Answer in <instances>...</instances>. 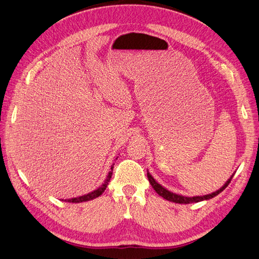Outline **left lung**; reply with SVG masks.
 Segmentation results:
<instances>
[{
    "label": "left lung",
    "mask_w": 259,
    "mask_h": 259,
    "mask_svg": "<svg viewBox=\"0 0 259 259\" xmlns=\"http://www.w3.org/2000/svg\"><path fill=\"white\" fill-rule=\"evenodd\" d=\"M233 177V176H232ZM232 177L229 178V180L225 183V185H224L223 187H221L218 191L211 193V194H208V195H204V196H194V197H186V196H182V195H177V194H174L171 193L169 191H167V189L164 188L162 185H159V184L154 180V178L152 177V175L148 173L147 170V178L149 183H151L152 187L155 189V192H156L159 196H162L163 198L167 199V200H170V202H174V203H178V204H192V203H198V202H202V200H205V199H210L212 197H215L216 195H218L220 193H222L224 189H225L228 184L231 183V180Z\"/></svg>",
    "instance_id": "8db88e82"
}]
</instances>
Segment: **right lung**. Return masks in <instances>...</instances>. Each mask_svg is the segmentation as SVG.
<instances>
[{
  "mask_svg": "<svg viewBox=\"0 0 259 259\" xmlns=\"http://www.w3.org/2000/svg\"><path fill=\"white\" fill-rule=\"evenodd\" d=\"M112 174H113V166L111 167V171H110V173H108L105 182L103 183L99 188L95 189V191H93V192L89 193V194L83 195V196L75 197V198H70V199H64V202H68V203H82V202H88V200L94 199V198H96V197L101 196V195H102L103 193H104V191L106 189V187H107V185H108V183H110Z\"/></svg>",
  "mask_w": 259,
  "mask_h": 259,
  "instance_id": "obj_1",
  "label": "right lung"
}]
</instances>
